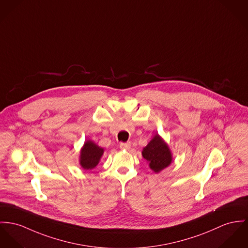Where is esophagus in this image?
Returning <instances> with one entry per match:
<instances>
[{
  "label": "esophagus",
  "mask_w": 248,
  "mask_h": 248,
  "mask_svg": "<svg viewBox=\"0 0 248 248\" xmlns=\"http://www.w3.org/2000/svg\"><path fill=\"white\" fill-rule=\"evenodd\" d=\"M130 146H131L130 142H122L120 144V148L124 149V150H128L130 148Z\"/></svg>",
  "instance_id": "1"
}]
</instances>
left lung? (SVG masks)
Returning a JSON list of instances; mask_svg holds the SVG:
<instances>
[{
    "mask_svg": "<svg viewBox=\"0 0 248 248\" xmlns=\"http://www.w3.org/2000/svg\"><path fill=\"white\" fill-rule=\"evenodd\" d=\"M142 156L149 163V167L155 172H159L171 163V153L167 143L155 135L150 142L143 148Z\"/></svg>",
    "mask_w": 248,
    "mask_h": 248,
    "instance_id": "obj_1",
    "label": "left lung"
}]
</instances>
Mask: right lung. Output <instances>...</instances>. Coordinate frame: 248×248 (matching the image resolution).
<instances>
[{"mask_svg": "<svg viewBox=\"0 0 248 248\" xmlns=\"http://www.w3.org/2000/svg\"><path fill=\"white\" fill-rule=\"evenodd\" d=\"M104 149L98 146L93 141L87 140L80 152V165L84 170H92L99 163Z\"/></svg>", "mask_w": 248, "mask_h": 248, "instance_id": "add662e5", "label": "right lung"}]
</instances>
